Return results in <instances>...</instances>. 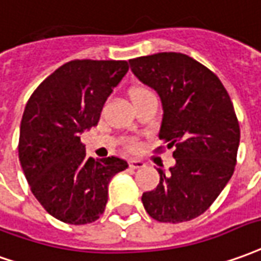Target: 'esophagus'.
I'll use <instances>...</instances> for the list:
<instances>
[{"label":"esophagus","instance_id":"esophagus-1","mask_svg":"<svg viewBox=\"0 0 261 261\" xmlns=\"http://www.w3.org/2000/svg\"><path fill=\"white\" fill-rule=\"evenodd\" d=\"M128 164H130V168H133V169L143 168L144 165H145V164H144L141 160H130V161H128Z\"/></svg>","mask_w":261,"mask_h":261}]
</instances>
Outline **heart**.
Segmentation results:
<instances>
[{
  "mask_svg": "<svg viewBox=\"0 0 261 261\" xmlns=\"http://www.w3.org/2000/svg\"><path fill=\"white\" fill-rule=\"evenodd\" d=\"M143 92H147V90H145V89H136V90H134V93H133V96H134V94H138V93H143Z\"/></svg>",
  "mask_w": 261,
  "mask_h": 261,
  "instance_id": "heart-1",
  "label": "heart"
}]
</instances>
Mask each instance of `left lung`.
I'll use <instances>...</instances> for the list:
<instances>
[{
    "mask_svg": "<svg viewBox=\"0 0 261 261\" xmlns=\"http://www.w3.org/2000/svg\"><path fill=\"white\" fill-rule=\"evenodd\" d=\"M137 79L162 105L158 138L175 147V165L158 169L160 184L143 205L158 222H188L206 211L232 178L240 128L230 97L207 67L176 52L128 61Z\"/></svg>",
    "mask_w": 261,
    "mask_h": 261,
    "instance_id": "obj_1",
    "label": "left lung"
}]
</instances>
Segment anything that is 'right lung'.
Wrapping results in <instances>:
<instances>
[{
    "label": "right lung",
    "mask_w": 261,
    "mask_h": 261,
    "mask_svg": "<svg viewBox=\"0 0 261 261\" xmlns=\"http://www.w3.org/2000/svg\"><path fill=\"white\" fill-rule=\"evenodd\" d=\"M128 72L125 61H72L56 69L29 97L19 128V161L45 211L69 225L105 212L109 182L128 164L86 156L80 134L97 125L106 100Z\"/></svg>",
    "instance_id": "1"
}]
</instances>
